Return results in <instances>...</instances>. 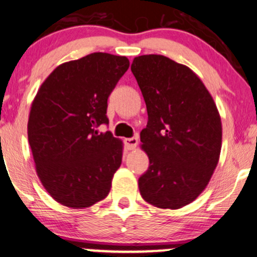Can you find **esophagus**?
<instances>
[{
  "mask_svg": "<svg viewBox=\"0 0 257 257\" xmlns=\"http://www.w3.org/2000/svg\"><path fill=\"white\" fill-rule=\"evenodd\" d=\"M138 138H129V139H124V145L125 147L129 149V151H133V149L136 148L138 146Z\"/></svg>",
  "mask_w": 257,
  "mask_h": 257,
  "instance_id": "obj_1",
  "label": "esophagus"
}]
</instances>
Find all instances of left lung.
Returning a JSON list of instances; mask_svg holds the SVG:
<instances>
[{
  "label": "left lung",
  "mask_w": 257,
  "mask_h": 257,
  "mask_svg": "<svg viewBox=\"0 0 257 257\" xmlns=\"http://www.w3.org/2000/svg\"><path fill=\"white\" fill-rule=\"evenodd\" d=\"M148 112L141 148L149 167L140 193L160 209H180L205 190L218 164L222 122L212 96L190 67L159 54L132 64Z\"/></svg>",
  "instance_id": "8db88e82"
}]
</instances>
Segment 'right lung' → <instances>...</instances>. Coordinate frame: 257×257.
Returning <instances> with one entry per match:
<instances>
[{"label": "right lung", "mask_w": 257, "mask_h": 257, "mask_svg": "<svg viewBox=\"0 0 257 257\" xmlns=\"http://www.w3.org/2000/svg\"><path fill=\"white\" fill-rule=\"evenodd\" d=\"M129 67L126 57L91 53L59 65L32 103L28 141L42 186L61 205L83 209L104 199L122 162L110 132L108 98Z\"/></svg>", "instance_id": "obj_1"}]
</instances>
